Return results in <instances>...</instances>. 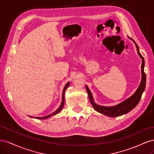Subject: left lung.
Returning <instances> with one entry per match:
<instances>
[{
  "label": "left lung",
  "instance_id": "left-lung-1",
  "mask_svg": "<svg viewBox=\"0 0 154 154\" xmlns=\"http://www.w3.org/2000/svg\"><path fill=\"white\" fill-rule=\"evenodd\" d=\"M135 44H136V48H137V53L139 55V57H140L142 59V65H141L142 80L140 83V85H139V87H138L137 90L131 97H129L128 99L126 100L125 101L122 102V103H121L116 106H103L97 105L94 102L91 92L90 90L88 89V87L86 86V90L88 92V97H89V100L92 105L93 106L94 109L96 111L99 112L101 114L110 116V117H118V116H120L129 112L130 110H132L135 106H136V105L138 104L139 101L141 100L142 94L144 91V88H145V85H146V74L144 72V60L143 56L141 54L140 52H139L138 45H137L136 43Z\"/></svg>",
  "mask_w": 154,
  "mask_h": 154
}]
</instances>
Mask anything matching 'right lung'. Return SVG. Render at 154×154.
I'll list each match as a JSON object with an SVG mask.
<instances>
[{
    "label": "right lung",
    "mask_w": 154,
    "mask_h": 154,
    "mask_svg": "<svg viewBox=\"0 0 154 154\" xmlns=\"http://www.w3.org/2000/svg\"><path fill=\"white\" fill-rule=\"evenodd\" d=\"M69 82H68L67 84L66 85V86H65V87H64V88H63V93H62V103H61V105H60V106H59V108L56 110V111H54L53 113H52V114H49V115H48V116H45V117H36V119H47V118H50L51 116H53V115H55V114H58L59 112L62 109V108H63V105H64V94H65V91H66V90L67 89V88L69 87ZM31 118H32V116H31Z\"/></svg>",
    "instance_id": "1"
}]
</instances>
